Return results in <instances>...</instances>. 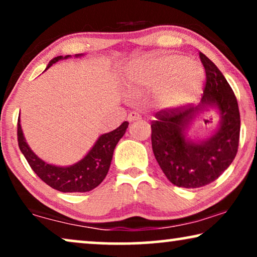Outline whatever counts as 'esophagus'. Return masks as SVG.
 I'll use <instances>...</instances> for the list:
<instances>
[{
  "instance_id": "34e87169",
  "label": "esophagus",
  "mask_w": 257,
  "mask_h": 257,
  "mask_svg": "<svg viewBox=\"0 0 257 257\" xmlns=\"http://www.w3.org/2000/svg\"><path fill=\"white\" fill-rule=\"evenodd\" d=\"M139 119H142V115H140L138 112H131V113L127 115V120L130 122H132L135 120H139Z\"/></svg>"
}]
</instances>
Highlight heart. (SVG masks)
I'll use <instances>...</instances> for the list:
<instances>
[{
	"mask_svg": "<svg viewBox=\"0 0 257 257\" xmlns=\"http://www.w3.org/2000/svg\"><path fill=\"white\" fill-rule=\"evenodd\" d=\"M205 72L195 62L181 55L132 63L124 72V85L131 96L154 92L159 110L172 111L194 101L203 87Z\"/></svg>",
	"mask_w": 257,
	"mask_h": 257,
	"instance_id": "heart-1",
	"label": "heart"
}]
</instances>
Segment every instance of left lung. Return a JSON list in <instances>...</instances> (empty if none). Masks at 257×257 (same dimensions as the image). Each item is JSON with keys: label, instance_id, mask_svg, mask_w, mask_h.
I'll list each match as a JSON object with an SVG mask.
<instances>
[{"label": "left lung", "instance_id": "obj_1", "mask_svg": "<svg viewBox=\"0 0 257 257\" xmlns=\"http://www.w3.org/2000/svg\"><path fill=\"white\" fill-rule=\"evenodd\" d=\"M206 70V86L198 106L160 111L152 128V150L172 184L199 188L216 180L233 163L240 138V112L236 97L222 72L200 52ZM215 110L219 125L203 140H192L187 131L199 115ZM207 121V120H206Z\"/></svg>", "mask_w": 257, "mask_h": 257}]
</instances>
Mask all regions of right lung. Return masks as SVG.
<instances>
[{"mask_svg": "<svg viewBox=\"0 0 257 257\" xmlns=\"http://www.w3.org/2000/svg\"><path fill=\"white\" fill-rule=\"evenodd\" d=\"M82 56L83 54H78L75 55V57H82ZM70 57L72 56L68 55L64 57L57 56L49 62L45 70L58 61ZM127 127L128 122L124 121L118 128L99 136L85 157L70 166H56L45 163L40 157H37L24 138L20 118L17 124V139H19L21 152L26 157L33 171L45 184L63 193H84L92 191L106 177L113 157V151L121 137L125 135Z\"/></svg>", "mask_w": 257, "mask_h": 257, "instance_id": "1", "label": "right lung"}]
</instances>
